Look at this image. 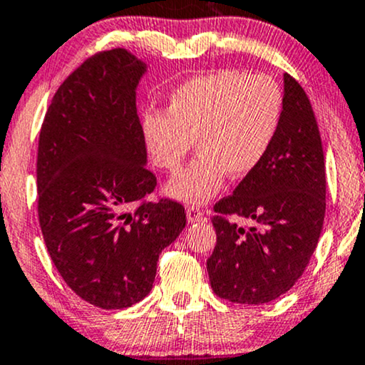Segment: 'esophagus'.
<instances>
[{"label":"esophagus","mask_w":365,"mask_h":365,"mask_svg":"<svg viewBox=\"0 0 365 365\" xmlns=\"http://www.w3.org/2000/svg\"><path fill=\"white\" fill-rule=\"evenodd\" d=\"M186 217H187V222L195 223V222H201V220H205V213L197 208V206H190V208L186 210Z\"/></svg>","instance_id":"34e87169"}]
</instances>
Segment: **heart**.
I'll use <instances>...</instances> for the list:
<instances>
[{
	"label": "heart",
	"instance_id": "obj_1",
	"mask_svg": "<svg viewBox=\"0 0 365 365\" xmlns=\"http://www.w3.org/2000/svg\"><path fill=\"white\" fill-rule=\"evenodd\" d=\"M282 93L272 78L225 69L197 76L169 96L168 111H148L142 133L155 168L174 173L190 154L195 160L165 184L182 203H206L225 178L242 179L259 168L276 137Z\"/></svg>",
	"mask_w": 365,
	"mask_h": 365
}]
</instances>
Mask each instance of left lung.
I'll use <instances>...</instances> for the list:
<instances>
[{
  "mask_svg": "<svg viewBox=\"0 0 365 365\" xmlns=\"http://www.w3.org/2000/svg\"><path fill=\"white\" fill-rule=\"evenodd\" d=\"M325 157L304 89L284 74L276 137L259 168L215 205L217 245L206 262L220 298L264 304L284 294L304 272L325 218ZM240 216L254 221L240 227Z\"/></svg>",
  "mask_w": 365,
  "mask_h": 365,
  "instance_id": "1",
  "label": "left lung"
}]
</instances>
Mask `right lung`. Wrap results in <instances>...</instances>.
I'll return each instance as SVG.
<instances>
[{"mask_svg":"<svg viewBox=\"0 0 365 365\" xmlns=\"http://www.w3.org/2000/svg\"><path fill=\"white\" fill-rule=\"evenodd\" d=\"M147 64L125 48L88 58L48 106L38 138V220L66 284L103 309L150 292L159 254L186 227L179 203L132 206L154 191L137 115Z\"/></svg>","mask_w":365,"mask_h":365,"instance_id":"right-lung-1","label":"right lung"}]
</instances>
